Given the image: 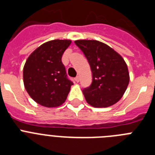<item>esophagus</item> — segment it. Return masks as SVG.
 Segmentation results:
<instances>
[{"label": "esophagus", "instance_id": "esophagus-1", "mask_svg": "<svg viewBox=\"0 0 155 155\" xmlns=\"http://www.w3.org/2000/svg\"><path fill=\"white\" fill-rule=\"evenodd\" d=\"M79 81H80V78H79L78 76H77L76 78H75V81L79 82Z\"/></svg>", "mask_w": 155, "mask_h": 155}]
</instances>
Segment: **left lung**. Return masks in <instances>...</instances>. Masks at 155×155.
<instances>
[{
    "label": "left lung",
    "mask_w": 155,
    "mask_h": 155,
    "mask_svg": "<svg viewBox=\"0 0 155 155\" xmlns=\"http://www.w3.org/2000/svg\"><path fill=\"white\" fill-rule=\"evenodd\" d=\"M75 44L87 58L92 82L83 89L88 104L96 108L114 105L124 95L130 81L128 68L121 56L97 40H77Z\"/></svg>",
    "instance_id": "8db88e82"
}]
</instances>
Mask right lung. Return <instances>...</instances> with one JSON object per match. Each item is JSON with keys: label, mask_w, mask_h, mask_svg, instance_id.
Returning a JSON list of instances; mask_svg holds the SVG:
<instances>
[{"label": "right lung", "mask_w": 155, "mask_h": 155, "mask_svg": "<svg viewBox=\"0 0 155 155\" xmlns=\"http://www.w3.org/2000/svg\"><path fill=\"white\" fill-rule=\"evenodd\" d=\"M71 43L66 39L49 41L27 59L23 69L25 87L39 105L57 107L67 99L73 82L68 78L61 58Z\"/></svg>", "instance_id": "right-lung-1"}]
</instances>
